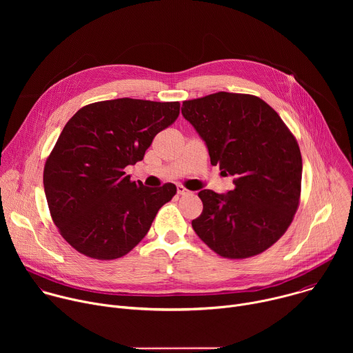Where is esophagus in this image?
I'll return each instance as SVG.
<instances>
[{
    "instance_id": "34e87169",
    "label": "esophagus",
    "mask_w": 353,
    "mask_h": 353,
    "mask_svg": "<svg viewBox=\"0 0 353 353\" xmlns=\"http://www.w3.org/2000/svg\"><path fill=\"white\" fill-rule=\"evenodd\" d=\"M177 194L179 195H188L190 191L185 187H183V185H177Z\"/></svg>"
}]
</instances>
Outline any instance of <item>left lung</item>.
<instances>
[{
  "label": "left lung",
  "instance_id": "left-lung-1",
  "mask_svg": "<svg viewBox=\"0 0 353 353\" xmlns=\"http://www.w3.org/2000/svg\"><path fill=\"white\" fill-rule=\"evenodd\" d=\"M181 113L208 146L211 165L234 176L228 194L203 190L192 229L223 259L261 254L290 226L300 203V148L263 99L216 92L184 100Z\"/></svg>",
  "mask_w": 353,
  "mask_h": 353
}]
</instances>
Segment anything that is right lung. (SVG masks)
<instances>
[{"label": "right lung", "mask_w": 353, "mask_h": 353, "mask_svg": "<svg viewBox=\"0 0 353 353\" xmlns=\"http://www.w3.org/2000/svg\"><path fill=\"white\" fill-rule=\"evenodd\" d=\"M179 113V102L121 97L86 105L68 120L46 159L43 184L54 225L78 253L102 261L125 256L174 196V184L145 187L125 168L143 159Z\"/></svg>", "instance_id": "obj_1"}]
</instances>
